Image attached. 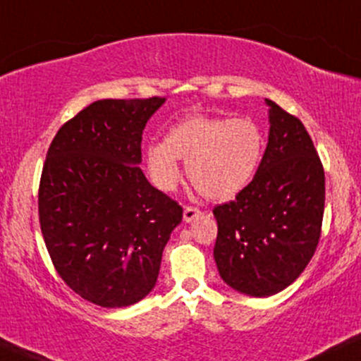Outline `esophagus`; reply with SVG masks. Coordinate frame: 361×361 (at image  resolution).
Segmentation results:
<instances>
[{
    "mask_svg": "<svg viewBox=\"0 0 361 361\" xmlns=\"http://www.w3.org/2000/svg\"><path fill=\"white\" fill-rule=\"evenodd\" d=\"M199 214H201V211L197 209V207H192V206H187L183 209V220L187 221H192V220H195V218L199 216Z\"/></svg>",
    "mask_w": 361,
    "mask_h": 361,
    "instance_id": "obj_1",
    "label": "esophagus"
}]
</instances>
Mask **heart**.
I'll use <instances>...</instances> for the list:
<instances>
[{
	"instance_id": "b5f03b06",
	"label": "heart",
	"mask_w": 361,
	"mask_h": 361,
	"mask_svg": "<svg viewBox=\"0 0 361 361\" xmlns=\"http://www.w3.org/2000/svg\"><path fill=\"white\" fill-rule=\"evenodd\" d=\"M264 155V134L250 118L192 115L167 130L164 141L148 145L145 166L160 190L181 180L178 160L187 162L192 183L213 201H227L253 180Z\"/></svg>"
}]
</instances>
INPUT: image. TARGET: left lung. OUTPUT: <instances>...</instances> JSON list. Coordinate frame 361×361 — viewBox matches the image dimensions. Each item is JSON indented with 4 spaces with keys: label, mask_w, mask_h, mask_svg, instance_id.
Segmentation results:
<instances>
[{
    "label": "left lung",
    "mask_w": 361,
    "mask_h": 361,
    "mask_svg": "<svg viewBox=\"0 0 361 361\" xmlns=\"http://www.w3.org/2000/svg\"><path fill=\"white\" fill-rule=\"evenodd\" d=\"M269 141L253 180L213 209L214 262L235 292L271 297L307 267L322 234L325 173L297 116L271 99Z\"/></svg>",
    "instance_id": "obj_1"
}]
</instances>
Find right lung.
<instances>
[{"instance_id": "add662e5", "label": "right lung", "mask_w": 361, "mask_h": 361, "mask_svg": "<svg viewBox=\"0 0 361 361\" xmlns=\"http://www.w3.org/2000/svg\"><path fill=\"white\" fill-rule=\"evenodd\" d=\"M166 97L101 99L57 130L38 194L42 234L69 288L127 307L157 283L183 209L141 171V136Z\"/></svg>"}]
</instances>
